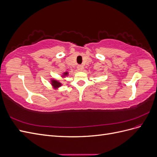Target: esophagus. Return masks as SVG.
I'll list each match as a JSON object with an SVG mask.
<instances>
[{
    "mask_svg": "<svg viewBox=\"0 0 157 157\" xmlns=\"http://www.w3.org/2000/svg\"><path fill=\"white\" fill-rule=\"evenodd\" d=\"M77 69H78V71H82V69H83V66L82 65H78V67H77Z\"/></svg>",
    "mask_w": 157,
    "mask_h": 157,
    "instance_id": "obj_1",
    "label": "esophagus"
}]
</instances>
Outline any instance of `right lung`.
<instances>
[{
  "instance_id": "obj_1",
  "label": "right lung",
  "mask_w": 157,
  "mask_h": 157,
  "mask_svg": "<svg viewBox=\"0 0 157 157\" xmlns=\"http://www.w3.org/2000/svg\"><path fill=\"white\" fill-rule=\"evenodd\" d=\"M69 75V73L68 72H64L62 75H61V77H62L63 78H65V77H67V76H68ZM50 84H52V86H53L54 89L55 90H58L59 87H61V86H62V84H61L59 80H56L55 78H52L50 79Z\"/></svg>"
}]
</instances>
